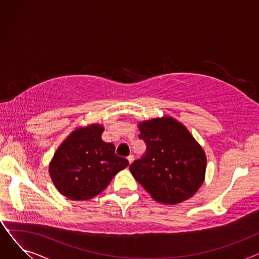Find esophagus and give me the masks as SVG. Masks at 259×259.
I'll return each mask as SVG.
<instances>
[{"mask_svg":"<svg viewBox=\"0 0 259 259\" xmlns=\"http://www.w3.org/2000/svg\"><path fill=\"white\" fill-rule=\"evenodd\" d=\"M127 159H128V161H129V164H132L133 160H134V156H133V155H129V156L127 157Z\"/></svg>","mask_w":259,"mask_h":259,"instance_id":"obj_1","label":"esophagus"}]
</instances>
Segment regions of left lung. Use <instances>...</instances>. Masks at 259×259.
I'll use <instances>...</instances> for the list:
<instances>
[{
    "label": "left lung",
    "mask_w": 259,
    "mask_h": 259,
    "mask_svg": "<svg viewBox=\"0 0 259 259\" xmlns=\"http://www.w3.org/2000/svg\"><path fill=\"white\" fill-rule=\"evenodd\" d=\"M147 151L129 169L151 197L175 205L192 197L205 181L207 157L182 122L162 116L139 122Z\"/></svg>",
    "instance_id": "left-lung-1"
}]
</instances>
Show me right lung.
<instances>
[{
  "mask_svg": "<svg viewBox=\"0 0 259 259\" xmlns=\"http://www.w3.org/2000/svg\"><path fill=\"white\" fill-rule=\"evenodd\" d=\"M104 126L76 128L54 153L49 174L58 191L71 200H87L99 195L114 175L129 162L115 154V147L102 140Z\"/></svg>",
  "mask_w": 259,
  "mask_h": 259,
  "instance_id": "right-lung-1",
  "label": "right lung"
}]
</instances>
